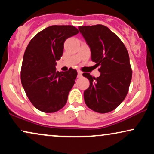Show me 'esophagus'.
Segmentation results:
<instances>
[{"mask_svg":"<svg viewBox=\"0 0 154 154\" xmlns=\"http://www.w3.org/2000/svg\"><path fill=\"white\" fill-rule=\"evenodd\" d=\"M77 72H78V77H79V78L81 77L82 76V72H81V71H78Z\"/></svg>","mask_w":154,"mask_h":154,"instance_id":"34e87169","label":"esophagus"}]
</instances>
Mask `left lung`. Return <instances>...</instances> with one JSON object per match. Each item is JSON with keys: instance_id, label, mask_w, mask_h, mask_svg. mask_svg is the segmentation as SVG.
Wrapping results in <instances>:
<instances>
[{"instance_id": "1", "label": "left lung", "mask_w": 154, "mask_h": 154, "mask_svg": "<svg viewBox=\"0 0 154 154\" xmlns=\"http://www.w3.org/2000/svg\"><path fill=\"white\" fill-rule=\"evenodd\" d=\"M79 29L101 73L97 78L83 73L90 81L84 100L92 111L109 113L123 102L129 90L132 72L128 50L121 40L104 25L79 26Z\"/></svg>"}]
</instances>
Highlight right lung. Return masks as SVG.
Returning a JSON list of instances; mask_svg holds the SVG:
<instances>
[{
  "instance_id": "add662e5",
  "label": "right lung",
  "mask_w": 154,
  "mask_h": 154,
  "mask_svg": "<svg viewBox=\"0 0 154 154\" xmlns=\"http://www.w3.org/2000/svg\"><path fill=\"white\" fill-rule=\"evenodd\" d=\"M73 26H50L37 33L25 50L21 82L33 106L45 113L56 112L66 104L77 71H56V61L62 56L64 41L79 33Z\"/></svg>"
}]
</instances>
